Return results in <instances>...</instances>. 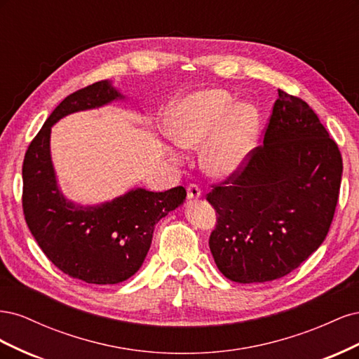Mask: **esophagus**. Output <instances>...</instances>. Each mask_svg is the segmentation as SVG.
<instances>
[{"instance_id":"obj_1","label":"esophagus","mask_w":359,"mask_h":359,"mask_svg":"<svg viewBox=\"0 0 359 359\" xmlns=\"http://www.w3.org/2000/svg\"><path fill=\"white\" fill-rule=\"evenodd\" d=\"M201 194H202V191H201L199 186H196V184H190V186L187 187V198H189L190 201L199 199Z\"/></svg>"}]
</instances>
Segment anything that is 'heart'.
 Segmentation results:
<instances>
[{"instance_id": "heart-1", "label": "heart", "mask_w": 359, "mask_h": 359, "mask_svg": "<svg viewBox=\"0 0 359 359\" xmlns=\"http://www.w3.org/2000/svg\"><path fill=\"white\" fill-rule=\"evenodd\" d=\"M259 112L248 103L235 104L224 90L191 93L173 104L165 118V132L178 147L194 149L208 142L202 166L214 178H229L241 168L256 140ZM169 151L177 160L178 156Z\"/></svg>"}]
</instances>
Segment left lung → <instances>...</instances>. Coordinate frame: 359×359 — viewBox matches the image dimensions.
Wrapping results in <instances>:
<instances>
[{"label":"left lung","instance_id":"obj_1","mask_svg":"<svg viewBox=\"0 0 359 359\" xmlns=\"http://www.w3.org/2000/svg\"><path fill=\"white\" fill-rule=\"evenodd\" d=\"M343 160L318 115L278 90L264 145L206 194L217 212L210 248L236 283L281 278L316 252L339 202Z\"/></svg>","mask_w":359,"mask_h":359}]
</instances>
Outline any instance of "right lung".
I'll return each mask as SVG.
<instances>
[{
  "label": "right lung",
  "instance_id": "obj_1",
  "mask_svg": "<svg viewBox=\"0 0 359 359\" xmlns=\"http://www.w3.org/2000/svg\"><path fill=\"white\" fill-rule=\"evenodd\" d=\"M123 99L100 81L67 95L31 140L25 153L22 208L43 253L64 274L93 285H116L142 266L154 226L186 199V189L130 190L97 206L69 202L57 186L50 160V127L69 114Z\"/></svg>",
  "mask_w": 359,
  "mask_h": 359
}]
</instances>
